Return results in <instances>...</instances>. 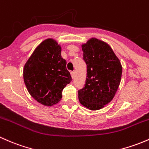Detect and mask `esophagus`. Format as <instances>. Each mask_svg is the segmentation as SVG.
I'll return each mask as SVG.
<instances>
[{
  "label": "esophagus",
  "mask_w": 149,
  "mask_h": 149,
  "mask_svg": "<svg viewBox=\"0 0 149 149\" xmlns=\"http://www.w3.org/2000/svg\"><path fill=\"white\" fill-rule=\"evenodd\" d=\"M71 76H72V79H74V72H71Z\"/></svg>",
  "instance_id": "1"
}]
</instances>
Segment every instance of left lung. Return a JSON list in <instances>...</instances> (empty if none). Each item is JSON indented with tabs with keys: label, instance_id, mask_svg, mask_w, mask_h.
Listing matches in <instances>:
<instances>
[{
	"label": "left lung",
	"instance_id": "left-lung-1",
	"mask_svg": "<svg viewBox=\"0 0 149 149\" xmlns=\"http://www.w3.org/2000/svg\"><path fill=\"white\" fill-rule=\"evenodd\" d=\"M83 59L87 66L85 86L78 91L80 104L88 109L99 110L116 94L122 74V66L109 44L90 38L81 45Z\"/></svg>",
	"mask_w": 149,
	"mask_h": 149
}]
</instances>
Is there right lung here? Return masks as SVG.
<instances>
[{"label":"right lung","instance_id":"add662e5","mask_svg":"<svg viewBox=\"0 0 149 149\" xmlns=\"http://www.w3.org/2000/svg\"><path fill=\"white\" fill-rule=\"evenodd\" d=\"M60 45L53 38L42 41L23 68V79L31 97L44 106L58 103L62 90L72 80L61 56Z\"/></svg>","mask_w":149,"mask_h":149}]
</instances>
